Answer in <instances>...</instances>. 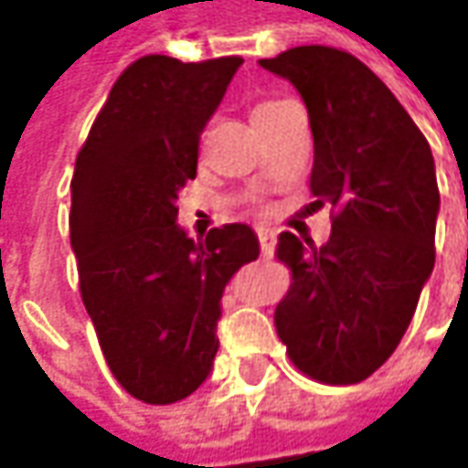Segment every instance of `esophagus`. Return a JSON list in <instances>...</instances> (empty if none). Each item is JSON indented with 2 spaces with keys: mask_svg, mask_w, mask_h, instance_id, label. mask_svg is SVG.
<instances>
[{
  "mask_svg": "<svg viewBox=\"0 0 468 468\" xmlns=\"http://www.w3.org/2000/svg\"><path fill=\"white\" fill-rule=\"evenodd\" d=\"M255 234H258V242H261L262 258H271L273 255V247H276V231L271 226H255Z\"/></svg>",
  "mask_w": 468,
  "mask_h": 468,
  "instance_id": "34e87169",
  "label": "esophagus"
}]
</instances>
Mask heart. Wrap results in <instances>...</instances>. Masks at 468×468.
Segmentation results:
<instances>
[{
	"mask_svg": "<svg viewBox=\"0 0 468 468\" xmlns=\"http://www.w3.org/2000/svg\"><path fill=\"white\" fill-rule=\"evenodd\" d=\"M268 103H273V101H262V103H258L255 109H262V106H268ZM255 109H252V112H255Z\"/></svg>",
	"mask_w": 468,
	"mask_h": 468,
	"instance_id": "obj_1",
	"label": "heart"
}]
</instances>
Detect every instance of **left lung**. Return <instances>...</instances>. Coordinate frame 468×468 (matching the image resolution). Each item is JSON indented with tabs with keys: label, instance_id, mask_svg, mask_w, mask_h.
Masks as SVG:
<instances>
[{
	"label": "left lung",
	"instance_id": "1",
	"mask_svg": "<svg viewBox=\"0 0 468 468\" xmlns=\"http://www.w3.org/2000/svg\"><path fill=\"white\" fill-rule=\"evenodd\" d=\"M261 67L307 106L314 140L313 206L333 207L331 239L283 231L292 271L276 331L299 372L328 386L362 383L404 338L435 265L441 192L414 119L367 64L333 46H297Z\"/></svg>",
	"mask_w": 468,
	"mask_h": 468
}]
</instances>
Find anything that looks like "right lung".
Returning <instances> with one entry per match:
<instances>
[{"instance_id": "1", "label": "right lung", "mask_w": 468, "mask_h": 468, "mask_svg": "<svg viewBox=\"0 0 468 468\" xmlns=\"http://www.w3.org/2000/svg\"><path fill=\"white\" fill-rule=\"evenodd\" d=\"M242 62L140 57L75 161L69 242L82 304L112 375L143 404H176L203 386L226 283L261 255L247 224L210 229L197 242L176 226L200 133Z\"/></svg>"}]
</instances>
